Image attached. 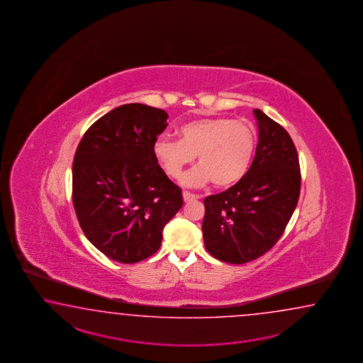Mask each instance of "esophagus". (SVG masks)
Masks as SVG:
<instances>
[{"mask_svg": "<svg viewBox=\"0 0 363 363\" xmlns=\"http://www.w3.org/2000/svg\"><path fill=\"white\" fill-rule=\"evenodd\" d=\"M183 199H184L185 202H191L193 200H199L201 199V196L199 194H193V193L188 192V191H184L183 192Z\"/></svg>", "mask_w": 363, "mask_h": 363, "instance_id": "34e87169", "label": "esophagus"}]
</instances>
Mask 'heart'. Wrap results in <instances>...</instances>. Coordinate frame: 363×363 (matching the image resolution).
<instances>
[{
	"mask_svg": "<svg viewBox=\"0 0 363 363\" xmlns=\"http://www.w3.org/2000/svg\"><path fill=\"white\" fill-rule=\"evenodd\" d=\"M178 136H161L153 145L157 162L170 178H180L194 155L200 166L184 175L183 184L201 186L213 182L227 188L247 175L255 152L252 125L223 116L200 118L182 124Z\"/></svg>",
	"mask_w": 363,
	"mask_h": 363,
	"instance_id": "1",
	"label": "heart"
}]
</instances>
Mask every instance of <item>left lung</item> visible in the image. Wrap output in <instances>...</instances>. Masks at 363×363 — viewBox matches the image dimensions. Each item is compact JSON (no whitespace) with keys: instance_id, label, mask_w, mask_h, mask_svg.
Returning <instances> with one entry per match:
<instances>
[{"instance_id":"obj_1","label":"left lung","mask_w":363,"mask_h":363,"mask_svg":"<svg viewBox=\"0 0 363 363\" xmlns=\"http://www.w3.org/2000/svg\"><path fill=\"white\" fill-rule=\"evenodd\" d=\"M258 144L247 175L203 200V242L223 262L255 261L277 244L300 197L298 155L289 133L259 108Z\"/></svg>"}]
</instances>
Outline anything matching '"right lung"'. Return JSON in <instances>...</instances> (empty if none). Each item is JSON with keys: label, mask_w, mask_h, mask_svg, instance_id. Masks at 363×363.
<instances>
[{"label": "right lung", "mask_w": 363, "mask_h": 363, "mask_svg": "<svg viewBox=\"0 0 363 363\" xmlns=\"http://www.w3.org/2000/svg\"><path fill=\"white\" fill-rule=\"evenodd\" d=\"M169 114L143 104L116 108L88 128L72 164V202L86 239L121 263L155 255L183 206L153 155Z\"/></svg>", "instance_id": "1"}]
</instances>
